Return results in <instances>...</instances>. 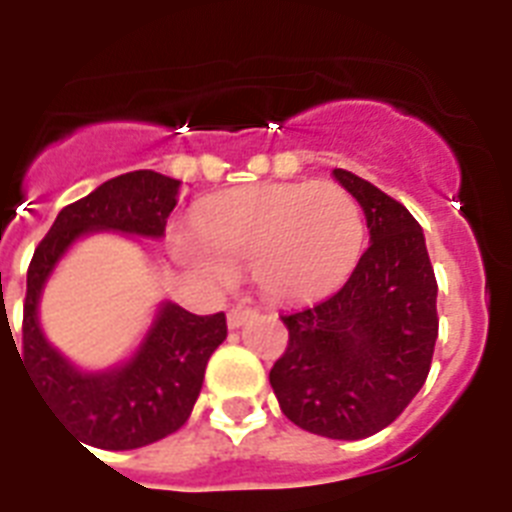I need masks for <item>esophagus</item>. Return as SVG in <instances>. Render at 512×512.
<instances>
[{"label": "esophagus", "instance_id": "34e87169", "mask_svg": "<svg viewBox=\"0 0 512 512\" xmlns=\"http://www.w3.org/2000/svg\"><path fill=\"white\" fill-rule=\"evenodd\" d=\"M252 315H255V312H252L249 307H231L229 315H226V322H229L231 330H236V328H242L244 322H247Z\"/></svg>", "mask_w": 512, "mask_h": 512}]
</instances>
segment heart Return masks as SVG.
I'll use <instances>...</instances> for the list:
<instances>
[{
    "mask_svg": "<svg viewBox=\"0 0 512 512\" xmlns=\"http://www.w3.org/2000/svg\"><path fill=\"white\" fill-rule=\"evenodd\" d=\"M197 234L176 236V255L210 286L226 289L252 268L265 296L304 302L351 276L367 242L356 197L333 182L260 184L200 205Z\"/></svg>",
    "mask_w": 512,
    "mask_h": 512,
    "instance_id": "b5f03b06",
    "label": "heart"
}]
</instances>
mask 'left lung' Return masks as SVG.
I'll use <instances>...</instances> for the list:
<instances>
[{
  "label": "left lung",
  "instance_id": "1",
  "mask_svg": "<svg viewBox=\"0 0 512 512\" xmlns=\"http://www.w3.org/2000/svg\"><path fill=\"white\" fill-rule=\"evenodd\" d=\"M369 247L336 294L281 315L289 346L270 369L281 411L330 440H364L393 424L432 367L437 281L424 231L398 200L346 169Z\"/></svg>",
  "mask_w": 512,
  "mask_h": 512
}]
</instances>
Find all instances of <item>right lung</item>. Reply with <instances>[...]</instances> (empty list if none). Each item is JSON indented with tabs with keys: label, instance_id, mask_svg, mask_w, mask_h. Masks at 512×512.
Masks as SVG:
<instances>
[{
	"label": "right lung",
	"instance_id": "right-lung-1",
	"mask_svg": "<svg viewBox=\"0 0 512 512\" xmlns=\"http://www.w3.org/2000/svg\"><path fill=\"white\" fill-rule=\"evenodd\" d=\"M176 197L179 182L156 171H130L109 179L83 200L59 210L30 260L23 351L17 356L24 354L20 362L51 414L93 448H143L182 427L203 388L210 354L226 338V315H192L179 304L163 302L127 362L103 372H83L46 341L38 322L41 291L80 236L93 231L163 236Z\"/></svg>",
	"mask_w": 512,
	"mask_h": 512
}]
</instances>
